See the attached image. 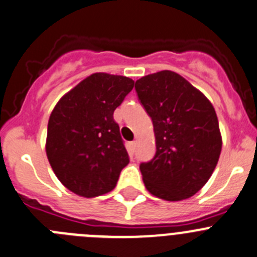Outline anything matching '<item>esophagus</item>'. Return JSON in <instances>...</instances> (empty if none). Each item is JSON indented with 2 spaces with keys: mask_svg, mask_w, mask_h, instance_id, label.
<instances>
[{
  "mask_svg": "<svg viewBox=\"0 0 257 257\" xmlns=\"http://www.w3.org/2000/svg\"><path fill=\"white\" fill-rule=\"evenodd\" d=\"M128 150H130L131 154L135 153V150H136V141H133V143L128 144Z\"/></svg>",
  "mask_w": 257,
  "mask_h": 257,
  "instance_id": "esophagus-1",
  "label": "esophagus"
}]
</instances>
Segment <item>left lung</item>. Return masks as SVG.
Wrapping results in <instances>:
<instances>
[{
	"instance_id": "8db88e82",
	"label": "left lung",
	"mask_w": 257,
	"mask_h": 257,
	"mask_svg": "<svg viewBox=\"0 0 257 257\" xmlns=\"http://www.w3.org/2000/svg\"><path fill=\"white\" fill-rule=\"evenodd\" d=\"M136 92L153 119L156 154L140 165L155 197L177 202L208 182L222 150L218 118L209 99L185 78L161 70L136 80Z\"/></svg>"
}]
</instances>
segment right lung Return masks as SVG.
I'll return each mask as SVG.
<instances>
[{"instance_id": "add662e5", "label": "right lung", "mask_w": 257, "mask_h": 257, "mask_svg": "<svg viewBox=\"0 0 257 257\" xmlns=\"http://www.w3.org/2000/svg\"><path fill=\"white\" fill-rule=\"evenodd\" d=\"M134 83L123 75L93 73L54 107L46 156L60 183L74 194L93 198L111 192L130 161L113 112Z\"/></svg>"}]
</instances>
